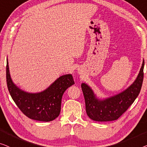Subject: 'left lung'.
Returning a JSON list of instances; mask_svg holds the SVG:
<instances>
[{"label": "left lung", "instance_id": "left-lung-1", "mask_svg": "<svg viewBox=\"0 0 147 147\" xmlns=\"http://www.w3.org/2000/svg\"><path fill=\"white\" fill-rule=\"evenodd\" d=\"M144 65L143 60L137 77L129 88L121 93L103 100L97 98L90 86L82 83L81 88L88 117L99 122L112 121L119 119L133 104L140 93L143 81Z\"/></svg>", "mask_w": 147, "mask_h": 147}]
</instances>
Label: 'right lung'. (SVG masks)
<instances>
[{"mask_svg":"<svg viewBox=\"0 0 147 147\" xmlns=\"http://www.w3.org/2000/svg\"><path fill=\"white\" fill-rule=\"evenodd\" d=\"M7 83L10 94L24 115L38 121L49 122L59 117L64 92L74 84L72 74L61 76L44 91L28 93L18 88L11 78L7 61Z\"/></svg>","mask_w":147,"mask_h":147,"instance_id":"obj_1","label":"right lung"}]
</instances>
